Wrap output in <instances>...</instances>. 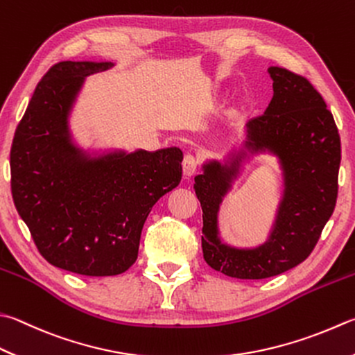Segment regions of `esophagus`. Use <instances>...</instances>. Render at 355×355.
<instances>
[{
    "instance_id": "obj_1",
    "label": "esophagus",
    "mask_w": 355,
    "mask_h": 355,
    "mask_svg": "<svg viewBox=\"0 0 355 355\" xmlns=\"http://www.w3.org/2000/svg\"><path fill=\"white\" fill-rule=\"evenodd\" d=\"M182 166H184V175L187 178H191L198 170V159L193 155H185Z\"/></svg>"
}]
</instances>
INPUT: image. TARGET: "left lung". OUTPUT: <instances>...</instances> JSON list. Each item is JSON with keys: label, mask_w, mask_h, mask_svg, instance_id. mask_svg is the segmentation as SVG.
<instances>
[{"label": "left lung", "mask_w": 355, "mask_h": 355, "mask_svg": "<svg viewBox=\"0 0 355 355\" xmlns=\"http://www.w3.org/2000/svg\"><path fill=\"white\" fill-rule=\"evenodd\" d=\"M273 97L249 120L243 150L225 164L209 160L195 178L202 207V252L211 269L239 279L275 277L311 255L337 202L342 146L332 112L309 80L270 66ZM269 150L284 170L285 191L264 245L238 250L218 238L217 211L247 154Z\"/></svg>", "instance_id": "1"}]
</instances>
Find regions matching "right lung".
Segmentation results:
<instances>
[{
  "label": "right lung",
  "mask_w": 355,
  "mask_h": 355,
  "mask_svg": "<svg viewBox=\"0 0 355 355\" xmlns=\"http://www.w3.org/2000/svg\"><path fill=\"white\" fill-rule=\"evenodd\" d=\"M110 62H60L40 80L10 150L12 196L52 266L111 277L136 263L146 216L182 178V151H112L72 144L68 117L85 77Z\"/></svg>",
  "instance_id": "1"
}]
</instances>
